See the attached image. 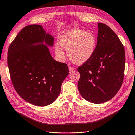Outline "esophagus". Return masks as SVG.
Returning <instances> with one entry per match:
<instances>
[{
  "label": "esophagus",
  "instance_id": "esophagus-1",
  "mask_svg": "<svg viewBox=\"0 0 135 135\" xmlns=\"http://www.w3.org/2000/svg\"><path fill=\"white\" fill-rule=\"evenodd\" d=\"M68 68H69V71L70 72H71V71H73V70H74V67H71V66H69V67H68Z\"/></svg>",
  "mask_w": 135,
  "mask_h": 135
}]
</instances>
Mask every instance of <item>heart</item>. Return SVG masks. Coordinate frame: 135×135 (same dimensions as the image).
Returning a JSON list of instances; mask_svg holds the SVG:
<instances>
[{
  "mask_svg": "<svg viewBox=\"0 0 135 135\" xmlns=\"http://www.w3.org/2000/svg\"><path fill=\"white\" fill-rule=\"evenodd\" d=\"M61 47L68 52L71 61L76 64H81L89 59L95 51L97 38L92 32L74 28L65 32L59 39ZM56 54L64 56L61 47L55 46Z\"/></svg>",
  "mask_w": 135,
  "mask_h": 135,
  "instance_id": "heart-1",
  "label": "heart"
}]
</instances>
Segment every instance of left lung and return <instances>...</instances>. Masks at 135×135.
Returning <instances> with one entry per match:
<instances>
[{"label":"left lung","instance_id":"left-lung-1","mask_svg":"<svg viewBox=\"0 0 135 135\" xmlns=\"http://www.w3.org/2000/svg\"><path fill=\"white\" fill-rule=\"evenodd\" d=\"M97 44L92 56L77 68V86L84 99L101 104L112 99L122 85L125 51L117 35L105 24L98 23Z\"/></svg>","mask_w":135,"mask_h":135}]
</instances>
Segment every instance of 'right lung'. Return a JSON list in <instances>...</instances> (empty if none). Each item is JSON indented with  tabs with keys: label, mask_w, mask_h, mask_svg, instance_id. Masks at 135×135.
<instances>
[{
	"label": "right lung",
	"mask_w": 135,
	"mask_h": 135,
	"mask_svg": "<svg viewBox=\"0 0 135 135\" xmlns=\"http://www.w3.org/2000/svg\"><path fill=\"white\" fill-rule=\"evenodd\" d=\"M53 45L54 37L42 26L33 24L22 28L8 49V65L13 86L22 99L36 106L54 102L69 73L66 64L56 61L50 54L46 45Z\"/></svg>",
	"instance_id": "add662e5"
}]
</instances>
